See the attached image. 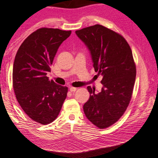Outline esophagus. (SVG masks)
<instances>
[{"label":"esophagus","mask_w":158,"mask_h":158,"mask_svg":"<svg viewBox=\"0 0 158 158\" xmlns=\"http://www.w3.org/2000/svg\"><path fill=\"white\" fill-rule=\"evenodd\" d=\"M77 90V88L76 87H71V88H70V91H71V92H75Z\"/></svg>","instance_id":"34e87169"}]
</instances>
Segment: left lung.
Wrapping results in <instances>:
<instances>
[{
    "label": "left lung",
    "mask_w": 158,
    "mask_h": 158,
    "mask_svg": "<svg viewBox=\"0 0 158 158\" xmlns=\"http://www.w3.org/2000/svg\"><path fill=\"white\" fill-rule=\"evenodd\" d=\"M90 51L94 71L102 75V91L87 87L89 100L83 106L87 119L107 128L123 115L132 96L136 69L132 52L123 35L100 24L76 31Z\"/></svg>",
    "instance_id": "1"
}]
</instances>
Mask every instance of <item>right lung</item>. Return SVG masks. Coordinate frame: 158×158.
Here are the masks:
<instances>
[{"mask_svg":"<svg viewBox=\"0 0 158 158\" xmlns=\"http://www.w3.org/2000/svg\"><path fill=\"white\" fill-rule=\"evenodd\" d=\"M71 31L38 28L26 38L18 49L12 70V84L18 103L26 114L42 125L57 118L68 87L50 81L56 52Z\"/></svg>","mask_w":158,"mask_h":158,"instance_id":"add662e5","label":"right lung"}]
</instances>
